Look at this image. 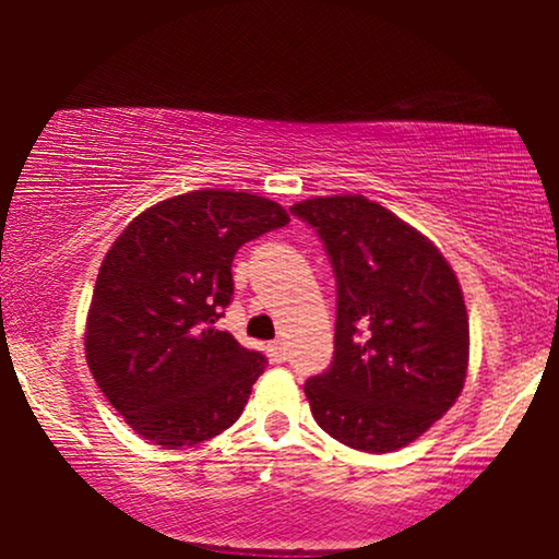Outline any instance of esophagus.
I'll list each match as a JSON object with an SVG mask.
<instances>
[{"instance_id": "34e87169", "label": "esophagus", "mask_w": 559, "mask_h": 559, "mask_svg": "<svg viewBox=\"0 0 559 559\" xmlns=\"http://www.w3.org/2000/svg\"><path fill=\"white\" fill-rule=\"evenodd\" d=\"M266 356H270L272 364H285L287 361V346L282 341H272L266 346Z\"/></svg>"}]
</instances>
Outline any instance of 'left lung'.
<instances>
[{
    "mask_svg": "<svg viewBox=\"0 0 559 559\" xmlns=\"http://www.w3.org/2000/svg\"><path fill=\"white\" fill-rule=\"evenodd\" d=\"M289 211L320 234L338 282L333 364L305 384L312 417L361 453L407 448L463 392L461 282L425 234L366 195H318Z\"/></svg>",
    "mask_w": 559,
    "mask_h": 559,
    "instance_id": "obj_1",
    "label": "left lung"
}]
</instances>
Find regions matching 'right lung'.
I'll list each match as a JSON object with an SVG mask.
<instances>
[{"mask_svg":"<svg viewBox=\"0 0 559 559\" xmlns=\"http://www.w3.org/2000/svg\"><path fill=\"white\" fill-rule=\"evenodd\" d=\"M287 221L270 198L203 188L150 205L106 251L83 350L140 438L180 450L239 419L266 358L216 320L231 302L236 251Z\"/></svg>","mask_w":559,"mask_h":559,"instance_id":"add662e5","label":"right lung"}]
</instances>
